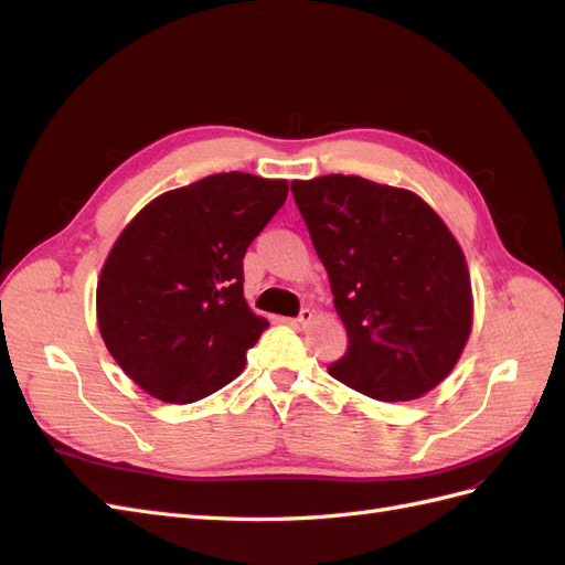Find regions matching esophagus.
<instances>
[{
  "mask_svg": "<svg viewBox=\"0 0 565 565\" xmlns=\"http://www.w3.org/2000/svg\"><path fill=\"white\" fill-rule=\"evenodd\" d=\"M311 320H313V311L311 309H301V313L297 318L289 320V324H292V328H306V324H309Z\"/></svg>",
  "mask_w": 565,
  "mask_h": 565,
  "instance_id": "34e87169",
  "label": "esophagus"
}]
</instances>
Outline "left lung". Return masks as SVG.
<instances>
[{
  "label": "left lung",
  "instance_id": "8db88e82",
  "mask_svg": "<svg viewBox=\"0 0 565 565\" xmlns=\"http://www.w3.org/2000/svg\"><path fill=\"white\" fill-rule=\"evenodd\" d=\"M328 270L349 349L334 380L377 401H413L457 365L473 320L455 235L419 195L363 177L292 181Z\"/></svg>",
  "mask_w": 565,
  "mask_h": 565
}]
</instances>
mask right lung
I'll list each match as a JSON object with an SVG mask.
<instances>
[{"label":"right lung","mask_w":565,"mask_h":565,"mask_svg":"<svg viewBox=\"0 0 565 565\" xmlns=\"http://www.w3.org/2000/svg\"><path fill=\"white\" fill-rule=\"evenodd\" d=\"M287 200L285 179L204 177L148 202L119 233L96 318L127 377L164 403H195L245 370L268 328L243 292V259Z\"/></svg>","instance_id":"1"}]
</instances>
